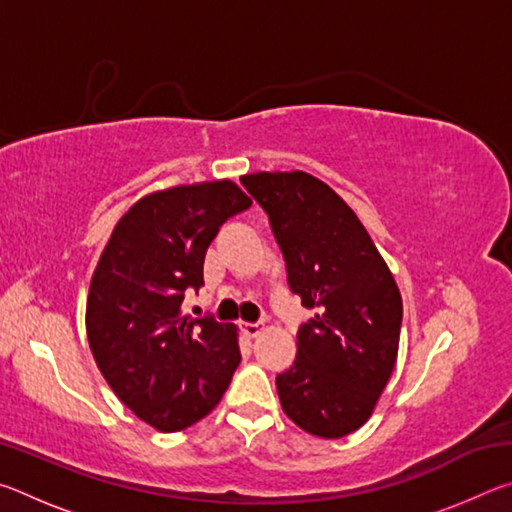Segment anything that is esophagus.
Here are the masks:
<instances>
[{
    "mask_svg": "<svg viewBox=\"0 0 512 512\" xmlns=\"http://www.w3.org/2000/svg\"><path fill=\"white\" fill-rule=\"evenodd\" d=\"M241 332H244L248 339H255V336L262 332V325H259V323H241Z\"/></svg>",
    "mask_w": 512,
    "mask_h": 512,
    "instance_id": "1",
    "label": "esophagus"
}]
</instances>
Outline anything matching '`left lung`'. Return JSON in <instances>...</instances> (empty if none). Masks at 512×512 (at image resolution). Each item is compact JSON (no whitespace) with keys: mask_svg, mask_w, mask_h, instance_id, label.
<instances>
[{"mask_svg":"<svg viewBox=\"0 0 512 512\" xmlns=\"http://www.w3.org/2000/svg\"><path fill=\"white\" fill-rule=\"evenodd\" d=\"M262 205L287 264L289 289L316 316L275 377L284 413L311 436L343 438L375 411L397 361L402 296L359 216L305 171L241 178Z\"/></svg>","mask_w":512,"mask_h":512,"instance_id":"obj_1","label":"left lung"}]
</instances>
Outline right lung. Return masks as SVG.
Listing matches in <instances>:
<instances>
[{
	"mask_svg": "<svg viewBox=\"0 0 512 512\" xmlns=\"http://www.w3.org/2000/svg\"><path fill=\"white\" fill-rule=\"evenodd\" d=\"M230 180L153 192L121 216L94 268L85 329L103 379L137 418L180 431L221 402L241 361L237 327L183 316L221 225L250 207Z\"/></svg>",
	"mask_w": 512,
	"mask_h": 512,
	"instance_id": "right-lung-1",
	"label": "right lung"
}]
</instances>
